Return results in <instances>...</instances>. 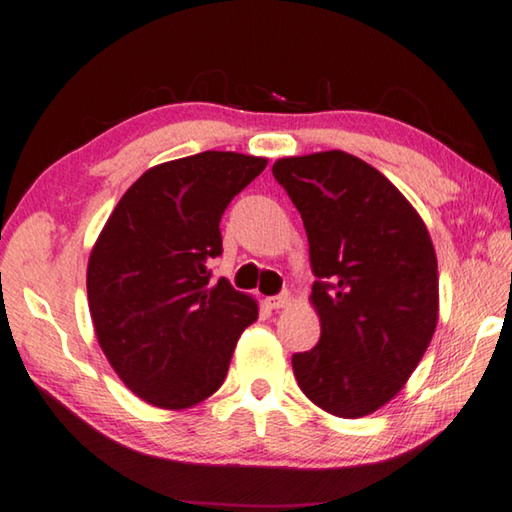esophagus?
Here are the masks:
<instances>
[{"instance_id":"esophagus-1","label":"esophagus","mask_w":512,"mask_h":512,"mask_svg":"<svg viewBox=\"0 0 512 512\" xmlns=\"http://www.w3.org/2000/svg\"><path fill=\"white\" fill-rule=\"evenodd\" d=\"M291 302L289 293H282V296H273V298H266V307L271 309H284Z\"/></svg>"}]
</instances>
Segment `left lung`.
Wrapping results in <instances>:
<instances>
[{
	"label": "left lung",
	"mask_w": 512,
	"mask_h": 512,
	"mask_svg": "<svg viewBox=\"0 0 512 512\" xmlns=\"http://www.w3.org/2000/svg\"><path fill=\"white\" fill-rule=\"evenodd\" d=\"M298 207L316 275L320 341L293 354L300 391L336 418L391 402L438 323V262L427 225L391 180L345 151L273 164Z\"/></svg>",
	"instance_id": "1"
}]
</instances>
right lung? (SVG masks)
Segmentation results:
<instances>
[{
    "mask_svg": "<svg viewBox=\"0 0 512 512\" xmlns=\"http://www.w3.org/2000/svg\"><path fill=\"white\" fill-rule=\"evenodd\" d=\"M266 158L203 151L149 169L121 196L88 262L94 332L119 379L160 409L216 393L257 302L212 282L221 216Z\"/></svg>",
    "mask_w": 512,
    "mask_h": 512,
    "instance_id": "obj_1",
    "label": "right lung"
}]
</instances>
